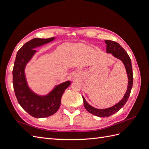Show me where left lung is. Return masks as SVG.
Wrapping results in <instances>:
<instances>
[{
    "instance_id": "8db88e82",
    "label": "left lung",
    "mask_w": 149,
    "mask_h": 149,
    "mask_svg": "<svg viewBox=\"0 0 149 149\" xmlns=\"http://www.w3.org/2000/svg\"><path fill=\"white\" fill-rule=\"evenodd\" d=\"M105 43L106 44V52L107 53H111L112 56H114L116 58L120 60L124 63L126 70V72H127V74L128 85L127 91H126L123 98L118 103H117L116 104L111 107L106 108V109H97V108L91 106L85 100L84 97L83 96L84 106L86 109L89 113H91L94 116L100 117V118H106V117L112 116V114H114L116 112L119 111L125 105V104L128 100V98L130 96V91H131L133 84L132 63L131 60H130L127 53L124 50V49L118 43L116 42L107 40H105Z\"/></svg>"
}]
</instances>
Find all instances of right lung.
<instances>
[{"mask_svg":"<svg viewBox=\"0 0 149 149\" xmlns=\"http://www.w3.org/2000/svg\"><path fill=\"white\" fill-rule=\"evenodd\" d=\"M55 38H35L26 42L18 51L13 66V85L17 101L26 112L36 118H47L56 113L60 106L63 94L71 84L70 81H66L56 86L47 95L41 96L31 91L26 81L25 68L37 52L34 49L53 41Z\"/></svg>","mask_w":149,"mask_h":149,"instance_id":"right-lung-1","label":"right lung"}]
</instances>
